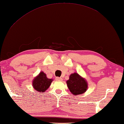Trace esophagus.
I'll use <instances>...</instances> for the list:
<instances>
[{
	"label": "esophagus",
	"instance_id": "34e87169",
	"mask_svg": "<svg viewBox=\"0 0 124 124\" xmlns=\"http://www.w3.org/2000/svg\"><path fill=\"white\" fill-rule=\"evenodd\" d=\"M55 79H56V80H58V81H62V78H59V77H57L56 78H55Z\"/></svg>",
	"mask_w": 124,
	"mask_h": 124
}]
</instances>
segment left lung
<instances>
[{
	"mask_svg": "<svg viewBox=\"0 0 124 124\" xmlns=\"http://www.w3.org/2000/svg\"><path fill=\"white\" fill-rule=\"evenodd\" d=\"M66 82L70 92L74 95L83 94L87 89V82L77 73L70 75Z\"/></svg>",
	"mask_w": 124,
	"mask_h": 124,
	"instance_id": "left-lung-1",
	"label": "left lung"
}]
</instances>
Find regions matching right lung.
<instances>
[{"label": "right lung", "instance_id": "right-lung-1", "mask_svg": "<svg viewBox=\"0 0 124 124\" xmlns=\"http://www.w3.org/2000/svg\"><path fill=\"white\" fill-rule=\"evenodd\" d=\"M52 81V79H48L44 72H41L33 80L32 85L39 92H44L50 87Z\"/></svg>", "mask_w": 124, "mask_h": 124}]
</instances>
